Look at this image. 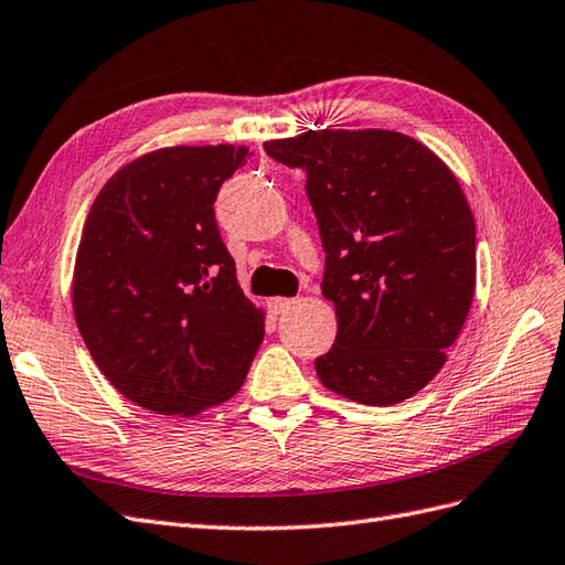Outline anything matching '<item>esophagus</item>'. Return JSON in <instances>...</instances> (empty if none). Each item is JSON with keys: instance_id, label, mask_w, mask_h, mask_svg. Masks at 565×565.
<instances>
[{"instance_id": "34e87169", "label": "esophagus", "mask_w": 565, "mask_h": 565, "mask_svg": "<svg viewBox=\"0 0 565 565\" xmlns=\"http://www.w3.org/2000/svg\"><path fill=\"white\" fill-rule=\"evenodd\" d=\"M294 302H296L294 298H269L267 306H269V310H271L274 315H279V312H284V310L291 308Z\"/></svg>"}]
</instances>
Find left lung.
Listing matches in <instances>:
<instances>
[{"label":"left lung","instance_id":"left-lung-1","mask_svg":"<svg viewBox=\"0 0 565 565\" xmlns=\"http://www.w3.org/2000/svg\"><path fill=\"white\" fill-rule=\"evenodd\" d=\"M306 171L320 226L322 296L337 339L315 370L329 392L394 406L446 363L475 294V220L460 183L423 142L396 131H308L265 142Z\"/></svg>","mask_w":565,"mask_h":565}]
</instances>
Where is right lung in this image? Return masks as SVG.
Segmentation results:
<instances>
[{
	"mask_svg": "<svg viewBox=\"0 0 565 565\" xmlns=\"http://www.w3.org/2000/svg\"><path fill=\"white\" fill-rule=\"evenodd\" d=\"M248 148H162L105 183L83 226L74 312L97 367L128 401L198 415L234 396L265 339L214 220Z\"/></svg>",
	"mask_w": 565,
	"mask_h": 565,
	"instance_id": "1",
	"label": "right lung"
}]
</instances>
